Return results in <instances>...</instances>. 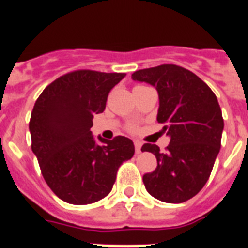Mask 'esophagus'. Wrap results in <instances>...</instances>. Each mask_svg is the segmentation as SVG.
Returning <instances> with one entry per match:
<instances>
[{"mask_svg":"<svg viewBox=\"0 0 248 248\" xmlns=\"http://www.w3.org/2000/svg\"><path fill=\"white\" fill-rule=\"evenodd\" d=\"M134 146H135V153L137 154H140L141 153V143L139 140H134Z\"/></svg>","mask_w":248,"mask_h":248,"instance_id":"34e87169","label":"esophagus"}]
</instances>
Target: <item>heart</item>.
<instances>
[{"instance_id":"b5f03b06","label":"heart","mask_w":248,"mask_h":248,"mask_svg":"<svg viewBox=\"0 0 248 248\" xmlns=\"http://www.w3.org/2000/svg\"><path fill=\"white\" fill-rule=\"evenodd\" d=\"M135 129H137V126H135V125H133V124H131V125L129 126V130H131V131H134Z\"/></svg>"}]
</instances>
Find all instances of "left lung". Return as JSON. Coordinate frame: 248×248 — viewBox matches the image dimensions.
Returning <instances> with one entry per match:
<instances>
[{"label": "left lung", "instance_id": "obj_1", "mask_svg": "<svg viewBox=\"0 0 248 248\" xmlns=\"http://www.w3.org/2000/svg\"><path fill=\"white\" fill-rule=\"evenodd\" d=\"M131 78L156 88V119L170 137L165 153L155 144L141 148L157 160L154 171L143 176L144 185L157 200L185 202L205 186L220 151L223 119L217 98L196 74L175 64L140 69Z\"/></svg>", "mask_w": 248, "mask_h": 248}]
</instances>
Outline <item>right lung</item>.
<instances>
[{
  "instance_id": "right-lung-1",
  "label": "right lung",
  "mask_w": 248,
  "mask_h": 248,
  "mask_svg": "<svg viewBox=\"0 0 248 248\" xmlns=\"http://www.w3.org/2000/svg\"><path fill=\"white\" fill-rule=\"evenodd\" d=\"M125 73L79 69L57 78L41 93L31 114L32 151L46 183L61 200L87 205L105 198L117 171L134 155L129 138L92 135L94 114L103 113L108 94Z\"/></svg>"
}]
</instances>
